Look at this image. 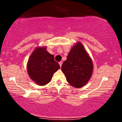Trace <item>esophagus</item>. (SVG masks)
<instances>
[{"label":"esophagus","mask_w":122,"mask_h":122,"mask_svg":"<svg viewBox=\"0 0 122 122\" xmlns=\"http://www.w3.org/2000/svg\"><path fill=\"white\" fill-rule=\"evenodd\" d=\"M62 62H59V65H60V67H61V66H62Z\"/></svg>","instance_id":"obj_1"}]
</instances>
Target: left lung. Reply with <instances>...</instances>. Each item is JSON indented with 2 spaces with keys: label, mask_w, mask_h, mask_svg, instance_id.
I'll return each instance as SVG.
<instances>
[{
  "label": "left lung",
  "mask_w": 122,
  "mask_h": 122,
  "mask_svg": "<svg viewBox=\"0 0 122 122\" xmlns=\"http://www.w3.org/2000/svg\"><path fill=\"white\" fill-rule=\"evenodd\" d=\"M92 60L81 42L71 48L61 70L71 86L81 88L88 83L93 73Z\"/></svg>",
  "instance_id": "8db88e82"
}]
</instances>
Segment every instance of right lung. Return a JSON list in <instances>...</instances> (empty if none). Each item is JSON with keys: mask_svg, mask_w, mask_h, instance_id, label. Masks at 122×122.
<instances>
[{"mask_svg": "<svg viewBox=\"0 0 122 122\" xmlns=\"http://www.w3.org/2000/svg\"><path fill=\"white\" fill-rule=\"evenodd\" d=\"M46 46H37L28 60L27 71L30 79L37 85L43 86L50 82L53 74L60 69L54 56Z\"/></svg>", "mask_w": 122, "mask_h": 122, "instance_id": "right-lung-1", "label": "right lung"}]
</instances>
